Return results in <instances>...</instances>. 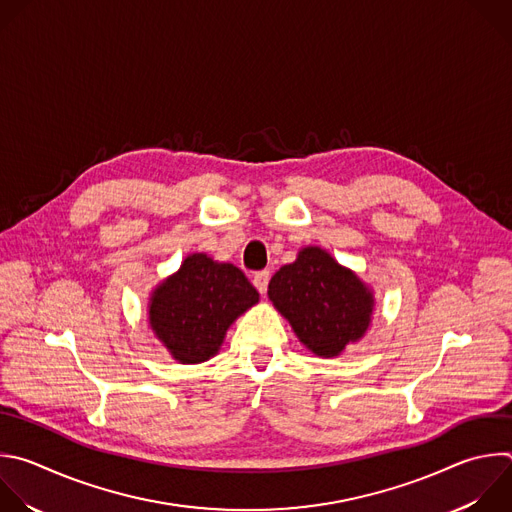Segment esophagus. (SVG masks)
Here are the masks:
<instances>
[{"instance_id": "obj_1", "label": "esophagus", "mask_w": 512, "mask_h": 512, "mask_svg": "<svg viewBox=\"0 0 512 512\" xmlns=\"http://www.w3.org/2000/svg\"><path fill=\"white\" fill-rule=\"evenodd\" d=\"M269 279H271V273H269V271H261V273H257V275L253 277V285L257 287V291H259L261 295H265V293H267Z\"/></svg>"}]
</instances>
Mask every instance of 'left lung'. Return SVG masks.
Masks as SVG:
<instances>
[{
	"label": "left lung",
	"mask_w": 512,
	"mask_h": 512,
	"mask_svg": "<svg viewBox=\"0 0 512 512\" xmlns=\"http://www.w3.org/2000/svg\"><path fill=\"white\" fill-rule=\"evenodd\" d=\"M273 307L299 342L319 358L342 356L358 344L374 319V289L321 247H301L297 259L269 281Z\"/></svg>",
	"instance_id": "obj_1"
}]
</instances>
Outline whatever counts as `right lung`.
Instances as JSON below:
<instances>
[{
  "mask_svg": "<svg viewBox=\"0 0 512 512\" xmlns=\"http://www.w3.org/2000/svg\"><path fill=\"white\" fill-rule=\"evenodd\" d=\"M255 303L259 293L239 267L191 253L150 291L146 319L170 358L201 364L219 354L229 327Z\"/></svg>",
  "mask_w": 512,
  "mask_h": 512,
  "instance_id": "add662e5",
  "label": "right lung"
}]
</instances>
